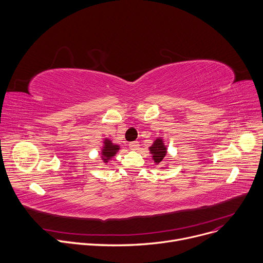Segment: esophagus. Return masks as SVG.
<instances>
[{"label":"esophagus","mask_w":263,"mask_h":263,"mask_svg":"<svg viewBox=\"0 0 263 263\" xmlns=\"http://www.w3.org/2000/svg\"><path fill=\"white\" fill-rule=\"evenodd\" d=\"M129 148H130L131 150H137V149L139 148L138 142H131V143L129 144Z\"/></svg>","instance_id":"esophagus-1"}]
</instances>
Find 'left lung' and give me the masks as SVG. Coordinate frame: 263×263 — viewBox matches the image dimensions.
I'll list each match as a JSON object with an SVG mask.
<instances>
[{"instance_id":"left-lung-1","label":"left lung","mask_w":263,"mask_h":263,"mask_svg":"<svg viewBox=\"0 0 263 263\" xmlns=\"http://www.w3.org/2000/svg\"><path fill=\"white\" fill-rule=\"evenodd\" d=\"M149 150H150V153L152 154V159L156 165L162 163L167 154V147L165 146L163 138L161 137H157L155 139L152 146L149 147Z\"/></svg>"}]
</instances>
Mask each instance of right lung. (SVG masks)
Segmentation results:
<instances>
[{"label": "right lung", "instance_id": "1", "mask_svg": "<svg viewBox=\"0 0 263 263\" xmlns=\"http://www.w3.org/2000/svg\"><path fill=\"white\" fill-rule=\"evenodd\" d=\"M120 147L116 144H113L111 139L104 138L103 147L101 149V159L104 163H108L112 157L118 152Z\"/></svg>", "mask_w": 263, "mask_h": 263}]
</instances>
